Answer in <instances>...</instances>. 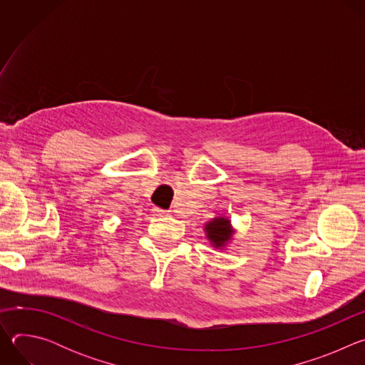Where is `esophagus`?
<instances>
[{"label":"esophagus","mask_w":365,"mask_h":365,"mask_svg":"<svg viewBox=\"0 0 365 365\" xmlns=\"http://www.w3.org/2000/svg\"><path fill=\"white\" fill-rule=\"evenodd\" d=\"M153 212H154L155 215H159V217H168V215H169V211H163V210H159V207H154Z\"/></svg>","instance_id":"1"}]
</instances>
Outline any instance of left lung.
I'll list each match as a JSON object with an SVG mask.
<instances>
[{
	"mask_svg": "<svg viewBox=\"0 0 365 365\" xmlns=\"http://www.w3.org/2000/svg\"><path fill=\"white\" fill-rule=\"evenodd\" d=\"M205 235L214 248L225 250L234 238L235 230L227 217H215L203 225Z\"/></svg>",
	"mask_w": 365,
	"mask_h": 365,
	"instance_id": "8db88e82",
	"label": "left lung"
}]
</instances>
